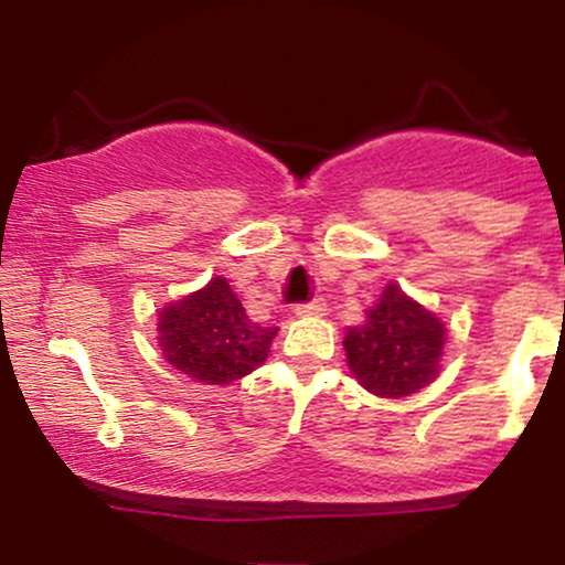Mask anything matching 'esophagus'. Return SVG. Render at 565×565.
<instances>
[{
    "label": "esophagus",
    "mask_w": 565,
    "mask_h": 565,
    "mask_svg": "<svg viewBox=\"0 0 565 565\" xmlns=\"http://www.w3.org/2000/svg\"><path fill=\"white\" fill-rule=\"evenodd\" d=\"M295 313L297 316H327V302H323V300L302 302V305H297Z\"/></svg>",
    "instance_id": "1"
}]
</instances>
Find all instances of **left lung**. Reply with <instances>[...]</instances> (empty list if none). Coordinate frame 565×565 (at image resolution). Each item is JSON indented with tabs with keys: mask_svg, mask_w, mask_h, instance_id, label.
<instances>
[{
	"mask_svg": "<svg viewBox=\"0 0 565 565\" xmlns=\"http://www.w3.org/2000/svg\"><path fill=\"white\" fill-rule=\"evenodd\" d=\"M446 323L398 284H387L366 310V321L348 327V366L364 391L380 398H406L440 374Z\"/></svg>",
	"mask_w": 565,
	"mask_h": 565,
	"instance_id": "obj_1",
	"label": "left lung"
}]
</instances>
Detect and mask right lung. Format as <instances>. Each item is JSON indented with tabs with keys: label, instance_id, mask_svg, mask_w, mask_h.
<instances>
[{
	"label": "right lung",
	"instance_id": "obj_1",
	"mask_svg": "<svg viewBox=\"0 0 565 565\" xmlns=\"http://www.w3.org/2000/svg\"><path fill=\"white\" fill-rule=\"evenodd\" d=\"M164 361L201 385H231L265 364L278 327H260L223 276L167 302L157 321Z\"/></svg>",
	"mask_w": 565,
	"mask_h": 565
}]
</instances>
